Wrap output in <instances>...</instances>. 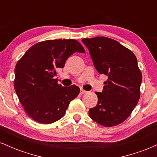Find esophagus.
<instances>
[{"instance_id":"34e87169","label":"esophagus","mask_w":157,"mask_h":157,"mask_svg":"<svg viewBox=\"0 0 157 157\" xmlns=\"http://www.w3.org/2000/svg\"><path fill=\"white\" fill-rule=\"evenodd\" d=\"M86 92H87V91H85V90H83V89H81L80 90V94H86Z\"/></svg>"}]
</instances>
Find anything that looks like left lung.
Listing matches in <instances>:
<instances>
[{
  "label": "left lung",
  "instance_id": "8db88e82",
  "mask_svg": "<svg viewBox=\"0 0 157 157\" xmlns=\"http://www.w3.org/2000/svg\"><path fill=\"white\" fill-rule=\"evenodd\" d=\"M82 41L97 71L108 77L102 93L95 92L98 102L90 109V117L105 127L117 125L130 116L140 97L142 77L137 59L130 49L109 37Z\"/></svg>",
  "mask_w": 157,
  "mask_h": 157
}]
</instances>
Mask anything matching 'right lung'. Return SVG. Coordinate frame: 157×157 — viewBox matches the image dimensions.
I'll use <instances>...</instances> for the list:
<instances>
[{"mask_svg":"<svg viewBox=\"0 0 157 157\" xmlns=\"http://www.w3.org/2000/svg\"><path fill=\"white\" fill-rule=\"evenodd\" d=\"M75 52H86L76 40H48L32 46L17 61L14 87L25 111L35 121L51 124L59 120L80 94L78 86L63 87L54 78Z\"/></svg>","mask_w":157,"mask_h":157,"instance_id":"1","label":"right lung"}]
</instances>
